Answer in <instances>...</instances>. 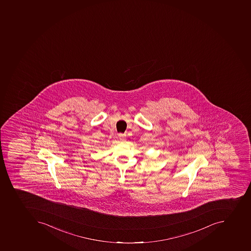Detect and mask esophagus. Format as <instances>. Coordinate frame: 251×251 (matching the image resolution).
I'll list each match as a JSON object with an SVG mask.
<instances>
[{
	"instance_id": "obj_1",
	"label": "esophagus",
	"mask_w": 251,
	"mask_h": 251,
	"mask_svg": "<svg viewBox=\"0 0 251 251\" xmlns=\"http://www.w3.org/2000/svg\"><path fill=\"white\" fill-rule=\"evenodd\" d=\"M119 140L121 141H125V140H126V135L123 134V133H119Z\"/></svg>"
}]
</instances>
